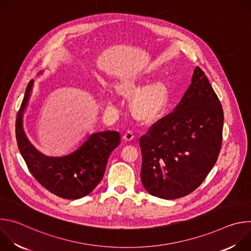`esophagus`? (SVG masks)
<instances>
[{"label": "esophagus", "mask_w": 251, "mask_h": 251, "mask_svg": "<svg viewBox=\"0 0 251 251\" xmlns=\"http://www.w3.org/2000/svg\"><path fill=\"white\" fill-rule=\"evenodd\" d=\"M134 137H135L134 133L129 130V131L125 132V134H124V136H123V139H124L125 141H132V140L134 139Z\"/></svg>", "instance_id": "obj_1"}]
</instances>
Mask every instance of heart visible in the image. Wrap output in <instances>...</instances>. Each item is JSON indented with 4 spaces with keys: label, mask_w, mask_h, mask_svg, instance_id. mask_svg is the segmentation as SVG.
<instances>
[{
    "label": "heart",
    "mask_w": 251,
    "mask_h": 251,
    "mask_svg": "<svg viewBox=\"0 0 251 251\" xmlns=\"http://www.w3.org/2000/svg\"><path fill=\"white\" fill-rule=\"evenodd\" d=\"M151 79V75L137 73L123 76L115 85L119 95L125 98L132 97V115L146 124L162 118L170 104V89L167 83L161 80L150 82Z\"/></svg>",
    "instance_id": "heart-1"
}]
</instances>
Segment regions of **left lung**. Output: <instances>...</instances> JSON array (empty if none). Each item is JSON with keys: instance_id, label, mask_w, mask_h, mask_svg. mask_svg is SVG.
<instances>
[{"instance_id": "left-lung-1", "label": "left lung", "mask_w": 251, "mask_h": 251, "mask_svg": "<svg viewBox=\"0 0 251 251\" xmlns=\"http://www.w3.org/2000/svg\"><path fill=\"white\" fill-rule=\"evenodd\" d=\"M223 127L222 104L197 66L190 87L174 112L139 140L144 189L165 200L194 192L218 160Z\"/></svg>"}]
</instances>
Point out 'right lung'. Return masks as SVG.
I'll return each instance as SVG.
<instances>
[{
	"instance_id": "add662e5",
	"label": "right lung",
	"mask_w": 251,
	"mask_h": 251,
	"mask_svg": "<svg viewBox=\"0 0 251 251\" xmlns=\"http://www.w3.org/2000/svg\"><path fill=\"white\" fill-rule=\"evenodd\" d=\"M32 87L33 80L25 89L16 121L20 153L35 180L48 191L67 200L81 199L102 180L111 152L120 144V135L110 130L88 134L75 149L62 156H48L40 152L24 129V115Z\"/></svg>"
}]
</instances>
